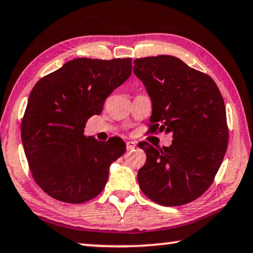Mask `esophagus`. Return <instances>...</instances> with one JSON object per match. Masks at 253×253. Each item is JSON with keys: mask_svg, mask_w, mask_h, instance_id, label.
Wrapping results in <instances>:
<instances>
[{"mask_svg": "<svg viewBox=\"0 0 253 253\" xmlns=\"http://www.w3.org/2000/svg\"><path fill=\"white\" fill-rule=\"evenodd\" d=\"M126 149L127 150H131V149H134L135 148V146H137V142H134V141H126Z\"/></svg>", "mask_w": 253, "mask_h": 253, "instance_id": "34e87169", "label": "esophagus"}]
</instances>
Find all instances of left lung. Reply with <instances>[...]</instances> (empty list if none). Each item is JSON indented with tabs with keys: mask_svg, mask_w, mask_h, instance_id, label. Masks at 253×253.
<instances>
[{
	"mask_svg": "<svg viewBox=\"0 0 253 253\" xmlns=\"http://www.w3.org/2000/svg\"><path fill=\"white\" fill-rule=\"evenodd\" d=\"M133 63L153 103L150 129L173 133L169 147L138 145L147 155L138 172L140 189L167 207L191 203L211 185L226 153L223 96L211 77L177 57L149 56Z\"/></svg>",
	"mask_w": 253,
	"mask_h": 253,
	"instance_id": "1",
	"label": "left lung"
}]
</instances>
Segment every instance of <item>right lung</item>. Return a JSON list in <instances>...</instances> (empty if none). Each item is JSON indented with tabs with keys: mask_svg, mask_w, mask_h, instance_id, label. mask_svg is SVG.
<instances>
[{
	"mask_svg": "<svg viewBox=\"0 0 253 253\" xmlns=\"http://www.w3.org/2000/svg\"><path fill=\"white\" fill-rule=\"evenodd\" d=\"M132 60L81 57L42 77L29 95L21 139L36 183L54 199L83 204L103 191L110 165L126 153L122 139L84 134L89 118L131 75Z\"/></svg>",
	"mask_w": 253,
	"mask_h": 253,
	"instance_id": "1",
	"label": "right lung"
}]
</instances>
